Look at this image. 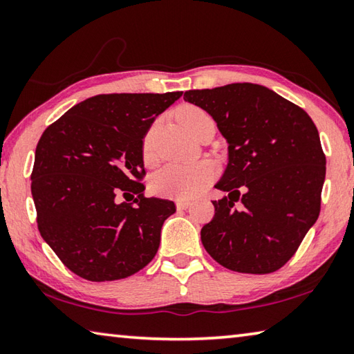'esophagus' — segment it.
Instances as JSON below:
<instances>
[{
	"label": "esophagus",
	"instance_id": "esophagus-1",
	"mask_svg": "<svg viewBox=\"0 0 354 354\" xmlns=\"http://www.w3.org/2000/svg\"><path fill=\"white\" fill-rule=\"evenodd\" d=\"M176 207H178V211H184V209L190 207V201H187V200H178L176 201Z\"/></svg>",
	"mask_w": 354,
	"mask_h": 354
}]
</instances>
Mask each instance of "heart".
Masks as SVG:
<instances>
[{
	"instance_id": "1",
	"label": "heart",
	"mask_w": 354,
	"mask_h": 354,
	"mask_svg": "<svg viewBox=\"0 0 354 354\" xmlns=\"http://www.w3.org/2000/svg\"><path fill=\"white\" fill-rule=\"evenodd\" d=\"M205 118H209L207 113L192 104H185L178 111L179 123L190 134ZM143 159L147 162L153 160L151 137L149 136H147L143 142ZM214 175V165L207 160L195 164H169L151 176V190L156 195L169 196V198H194L212 181Z\"/></svg>"
}]
</instances>
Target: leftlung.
Listing matches in <instances>:
<instances>
[{"label":"left lung","mask_w":354,"mask_h":354,"mask_svg":"<svg viewBox=\"0 0 354 354\" xmlns=\"http://www.w3.org/2000/svg\"><path fill=\"white\" fill-rule=\"evenodd\" d=\"M184 101L206 111L227 143V165L215 184L227 195L212 201L215 215L203 226V245L230 270H278L320 214L326 158L314 122L301 107L251 82L187 91Z\"/></svg>","instance_id":"8db88e82"}]
</instances>
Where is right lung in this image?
<instances>
[{"mask_svg":"<svg viewBox=\"0 0 354 354\" xmlns=\"http://www.w3.org/2000/svg\"><path fill=\"white\" fill-rule=\"evenodd\" d=\"M183 92L87 98L50 124L35 148L31 192L40 236L88 281L128 278L158 253L175 203L145 198L143 137ZM136 193L133 205L115 195Z\"/></svg>","mask_w":354,"mask_h":354,"instance_id":"add662e5","label":"right lung"}]
</instances>
